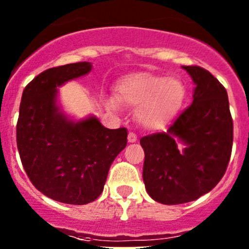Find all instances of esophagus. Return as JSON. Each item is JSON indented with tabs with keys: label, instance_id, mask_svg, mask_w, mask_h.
Segmentation results:
<instances>
[{
	"label": "esophagus",
	"instance_id": "34e87169",
	"mask_svg": "<svg viewBox=\"0 0 249 249\" xmlns=\"http://www.w3.org/2000/svg\"><path fill=\"white\" fill-rule=\"evenodd\" d=\"M127 138H128V142H136L137 141V135H136L135 132H129Z\"/></svg>",
	"mask_w": 249,
	"mask_h": 249
}]
</instances>
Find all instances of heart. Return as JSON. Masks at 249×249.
Instances as JSON below:
<instances>
[{
  "mask_svg": "<svg viewBox=\"0 0 249 249\" xmlns=\"http://www.w3.org/2000/svg\"><path fill=\"white\" fill-rule=\"evenodd\" d=\"M186 94V87L179 80L149 73L131 74L117 86L118 100L138 107L137 120L149 129L166 126L181 109ZM108 105L117 108L114 100H109Z\"/></svg>",
  "mask_w": 249,
  "mask_h": 249,
  "instance_id": "obj_1",
  "label": "heart"
}]
</instances>
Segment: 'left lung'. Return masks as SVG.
Instances as JSON below:
<instances>
[{
  "mask_svg": "<svg viewBox=\"0 0 249 249\" xmlns=\"http://www.w3.org/2000/svg\"><path fill=\"white\" fill-rule=\"evenodd\" d=\"M196 83L193 102L167 132L144 136L143 182L148 195L163 204L195 201L213 190L230 163L233 120L228 94L211 72L183 66ZM187 147L182 151L178 140Z\"/></svg>",
  "mask_w": 249,
  "mask_h": 249,
  "instance_id": "8db88e82",
  "label": "left lung"
}]
</instances>
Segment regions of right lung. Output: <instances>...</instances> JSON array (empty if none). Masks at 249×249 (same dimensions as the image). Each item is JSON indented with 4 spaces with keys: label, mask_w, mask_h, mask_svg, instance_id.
<instances>
[{
    "label": "right lung",
    "mask_w": 249,
    "mask_h": 249,
    "mask_svg": "<svg viewBox=\"0 0 249 249\" xmlns=\"http://www.w3.org/2000/svg\"><path fill=\"white\" fill-rule=\"evenodd\" d=\"M89 62L48 68L23 89L16 127L22 166L39 192L57 202L87 204L103 191L109 167L127 146V129L89 117L74 123L56 107L57 87L91 71Z\"/></svg>",
    "instance_id": "add662e5"
}]
</instances>
